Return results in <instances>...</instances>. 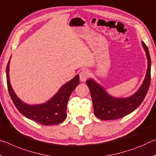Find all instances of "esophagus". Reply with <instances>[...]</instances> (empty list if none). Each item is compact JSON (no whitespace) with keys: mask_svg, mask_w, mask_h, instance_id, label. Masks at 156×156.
I'll list each match as a JSON object with an SVG mask.
<instances>
[{"mask_svg":"<svg viewBox=\"0 0 156 156\" xmlns=\"http://www.w3.org/2000/svg\"><path fill=\"white\" fill-rule=\"evenodd\" d=\"M79 76H80V80L81 82H85L88 78L89 76H90V71L86 70V69H83V70L80 71Z\"/></svg>","mask_w":156,"mask_h":156,"instance_id":"esophagus-1","label":"esophagus"}]
</instances>
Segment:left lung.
Returning a JSON list of instances; mask_svg holds the SVG:
<instances>
[{
  "mask_svg": "<svg viewBox=\"0 0 156 156\" xmlns=\"http://www.w3.org/2000/svg\"><path fill=\"white\" fill-rule=\"evenodd\" d=\"M142 45L147 59V73L142 85L133 95L126 98L115 97L93 78H90L86 81L91 93L94 112L100 119L113 120L124 117L137 109L144 101L150 86L151 62L147 46L143 41Z\"/></svg>",
  "mask_w": 156,
  "mask_h": 156,
  "instance_id": "obj_1",
  "label": "left lung"
}]
</instances>
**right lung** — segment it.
Segmentation results:
<instances>
[{"label": "right lung", "instance_id": "right-lung-1", "mask_svg": "<svg viewBox=\"0 0 156 156\" xmlns=\"http://www.w3.org/2000/svg\"><path fill=\"white\" fill-rule=\"evenodd\" d=\"M9 62L6 68L7 88L12 101L19 112L26 118L41 125H55L64 122L66 117V105L69 96L80 83L78 74L62 86L58 92L46 102L30 105L22 101L12 87L9 74Z\"/></svg>", "mask_w": 156, "mask_h": 156}]
</instances>
